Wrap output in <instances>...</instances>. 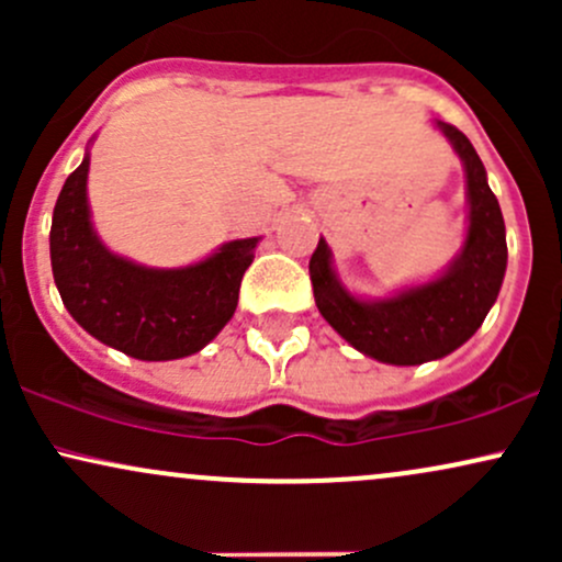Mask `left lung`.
Segmentation results:
<instances>
[{"instance_id":"left-lung-1","label":"left lung","mask_w":562,"mask_h":562,"mask_svg":"<svg viewBox=\"0 0 562 562\" xmlns=\"http://www.w3.org/2000/svg\"><path fill=\"white\" fill-rule=\"evenodd\" d=\"M436 126L460 156L468 179L465 245L447 272L425 285L398 290L391 299L364 301L340 285L322 237L308 261L322 317L357 351L385 364H423L460 348L483 325L505 280V218L486 182V169L460 128L443 121Z\"/></svg>"}]
</instances>
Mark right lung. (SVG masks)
Returning <instances> with one entry per match:
<instances>
[{"instance_id":"add662e5","label":"right lung","mask_w":562,"mask_h":562,"mask_svg":"<svg viewBox=\"0 0 562 562\" xmlns=\"http://www.w3.org/2000/svg\"><path fill=\"white\" fill-rule=\"evenodd\" d=\"M87 177L89 153L63 184L49 229L55 285L70 317L100 344L142 362L198 353L235 314L259 237L224 243L182 269L142 267L111 254L97 237Z\"/></svg>"}]
</instances>
